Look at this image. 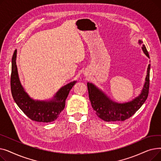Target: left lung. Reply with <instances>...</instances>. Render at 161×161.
Segmentation results:
<instances>
[{"mask_svg": "<svg viewBox=\"0 0 161 161\" xmlns=\"http://www.w3.org/2000/svg\"><path fill=\"white\" fill-rule=\"evenodd\" d=\"M142 50L149 58L147 50L142 40L138 41ZM150 64L148 65L146 81L140 95L132 101L117 103L109 99L106 95L91 83H87L89 97L92 108L97 115L105 121H123L136 113L145 103L149 93Z\"/></svg>", "mask_w": 161, "mask_h": 161, "instance_id": "left-lung-1", "label": "left lung"}]
</instances>
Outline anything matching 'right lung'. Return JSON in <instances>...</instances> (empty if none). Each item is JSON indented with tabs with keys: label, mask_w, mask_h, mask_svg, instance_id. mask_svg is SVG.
Segmentation results:
<instances>
[{
	"label": "right lung",
	"mask_w": 161,
	"mask_h": 161,
	"mask_svg": "<svg viewBox=\"0 0 161 161\" xmlns=\"http://www.w3.org/2000/svg\"><path fill=\"white\" fill-rule=\"evenodd\" d=\"M17 49L12 59L11 91L15 103L32 121L42 123L52 122L57 119L65 106L66 99L76 81L63 86L59 89L53 98L48 101L35 100L25 91L20 83L16 65Z\"/></svg>",
	"instance_id": "right-lung-1"
}]
</instances>
